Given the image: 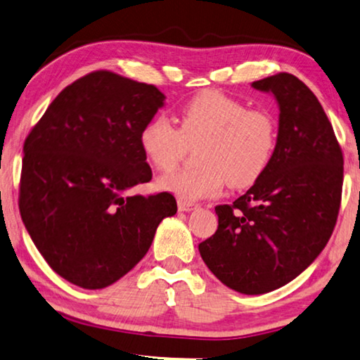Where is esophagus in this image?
<instances>
[{"label": "esophagus", "mask_w": 360, "mask_h": 360, "mask_svg": "<svg viewBox=\"0 0 360 360\" xmlns=\"http://www.w3.org/2000/svg\"><path fill=\"white\" fill-rule=\"evenodd\" d=\"M176 206H179V211H181V212H191L193 209L198 207V204L191 202V201H181V199H179Z\"/></svg>", "instance_id": "34e87169"}]
</instances>
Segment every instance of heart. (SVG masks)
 I'll return each mask as SVG.
<instances>
[{
    "mask_svg": "<svg viewBox=\"0 0 360 360\" xmlns=\"http://www.w3.org/2000/svg\"><path fill=\"white\" fill-rule=\"evenodd\" d=\"M140 146L148 162L158 170H172L196 149L198 167L181 169L159 179L164 191L181 201L219 195L229 181L233 188L252 185L272 161L276 124L272 114L250 109L240 99L220 91H202L181 106L179 129L165 115H154L143 125Z\"/></svg>",
    "mask_w": 360,
    "mask_h": 360,
    "instance_id": "obj_1",
    "label": "heart"
}]
</instances>
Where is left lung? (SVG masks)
Instances as JSON below:
<instances>
[{"label": "left lung", "mask_w": 360, "mask_h": 360, "mask_svg": "<svg viewBox=\"0 0 360 360\" xmlns=\"http://www.w3.org/2000/svg\"><path fill=\"white\" fill-rule=\"evenodd\" d=\"M278 103L272 161L233 204L215 207L217 231L199 243L209 270L243 295L290 283L333 233L342 188V153L322 104L297 77L252 82Z\"/></svg>", "instance_id": "left-lung-1"}]
</instances>
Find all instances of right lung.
Segmentation results:
<instances>
[{
  "instance_id": "add662e5",
  "label": "right lung",
  "mask_w": 360,
  "mask_h": 360,
  "mask_svg": "<svg viewBox=\"0 0 360 360\" xmlns=\"http://www.w3.org/2000/svg\"><path fill=\"white\" fill-rule=\"evenodd\" d=\"M165 96L109 70L65 86L24 143L19 209L49 267L70 283L101 290L145 257L170 193L131 196L153 172L140 131Z\"/></svg>"
}]
</instances>
